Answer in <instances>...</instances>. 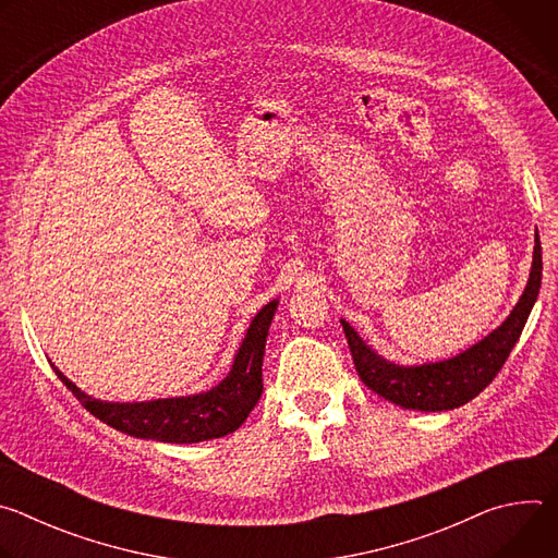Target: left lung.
<instances>
[{"label": "left lung", "mask_w": 558, "mask_h": 558, "mask_svg": "<svg viewBox=\"0 0 558 558\" xmlns=\"http://www.w3.org/2000/svg\"><path fill=\"white\" fill-rule=\"evenodd\" d=\"M541 241L536 231L534 241V260L527 287L523 295L519 298L517 306L508 315V320L493 331L486 340L474 344L465 353L437 362V364H424V366H395L375 351H371L360 336L349 327V323L342 320V329L353 355L355 371L360 379L384 400L413 409V411H450L468 404L474 400L504 368L510 351L514 349L525 323L527 315L534 306V300L538 295L541 287Z\"/></svg>", "instance_id": "8db88e82"}]
</instances>
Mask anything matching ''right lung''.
Segmentation results:
<instances>
[{
    "label": "right lung",
    "mask_w": 558,
    "mask_h": 558,
    "mask_svg": "<svg viewBox=\"0 0 558 558\" xmlns=\"http://www.w3.org/2000/svg\"><path fill=\"white\" fill-rule=\"evenodd\" d=\"M276 306L278 300H271L260 308L229 375L218 386L201 395L141 404H110L93 400L61 375L59 368H52L88 413L121 433L170 444H194L225 437L241 428L263 395V355Z\"/></svg>",
    "instance_id": "1"
}]
</instances>
